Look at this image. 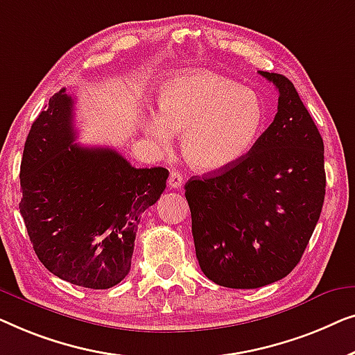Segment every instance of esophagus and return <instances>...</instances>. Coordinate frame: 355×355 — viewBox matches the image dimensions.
Listing matches in <instances>:
<instances>
[{"instance_id":"34e87169","label":"esophagus","mask_w":355,"mask_h":355,"mask_svg":"<svg viewBox=\"0 0 355 355\" xmlns=\"http://www.w3.org/2000/svg\"><path fill=\"white\" fill-rule=\"evenodd\" d=\"M183 184V175L177 171L171 172V177H168V187L171 188H182Z\"/></svg>"}]
</instances>
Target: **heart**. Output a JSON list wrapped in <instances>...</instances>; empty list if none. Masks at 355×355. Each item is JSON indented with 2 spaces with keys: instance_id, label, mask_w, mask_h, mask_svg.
Masks as SVG:
<instances>
[{
  "instance_id": "obj_1",
  "label": "heart",
  "mask_w": 355,
  "mask_h": 355,
  "mask_svg": "<svg viewBox=\"0 0 355 355\" xmlns=\"http://www.w3.org/2000/svg\"><path fill=\"white\" fill-rule=\"evenodd\" d=\"M159 117L144 119V130L159 146L183 133L189 166L217 172L238 162L261 137L266 109L261 96L232 78L212 72L182 73L157 89Z\"/></svg>"
}]
</instances>
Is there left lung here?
Returning a JSON list of instances; mask_svg holds the SVG:
<instances>
[{"mask_svg": "<svg viewBox=\"0 0 355 355\" xmlns=\"http://www.w3.org/2000/svg\"><path fill=\"white\" fill-rule=\"evenodd\" d=\"M275 85L278 112L243 159L189 178L184 196L199 267L225 288L278 282L301 261L325 199L323 139L294 85Z\"/></svg>", "mask_w": 355, "mask_h": 355, "instance_id": "8db88e82", "label": "left lung"}]
</instances>
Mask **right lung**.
Masks as SVG:
<instances>
[{
  "mask_svg": "<svg viewBox=\"0 0 355 355\" xmlns=\"http://www.w3.org/2000/svg\"><path fill=\"white\" fill-rule=\"evenodd\" d=\"M76 133L73 99L62 88L28 132L19 209L49 272L107 289L128 275L139 218L161 198L168 171L132 167L111 148L73 144Z\"/></svg>",
  "mask_w": 355,
  "mask_h": 355,
  "instance_id": "obj_1",
  "label": "right lung"
}]
</instances>
